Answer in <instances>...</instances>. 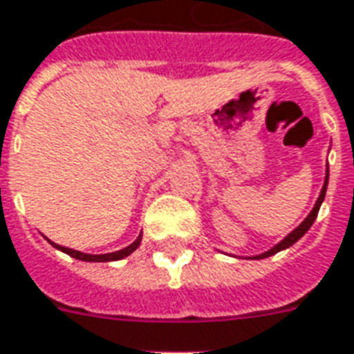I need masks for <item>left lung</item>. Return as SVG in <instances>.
<instances>
[{
	"mask_svg": "<svg viewBox=\"0 0 354 354\" xmlns=\"http://www.w3.org/2000/svg\"><path fill=\"white\" fill-rule=\"evenodd\" d=\"M326 185H328V167H326V177H325V185H323V190H321V194H319L317 203H315V207H313V209H312V212L308 214L306 220H304V222H302V224H300L299 227H297V230L291 231L288 237L283 239V241H281L280 244H276L274 248L268 250V252H265V254H261V256H256V259H265V257H268V256H274L276 252H280V250L289 248L291 244L297 243V241H299V239L302 237V235H304V233H306V231L310 230V227H312V224H313V222H315V218H317L319 207H321V203H323V199H325Z\"/></svg>",
	"mask_w": 354,
	"mask_h": 354,
	"instance_id": "1",
	"label": "left lung"
}]
</instances>
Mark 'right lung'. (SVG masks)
<instances>
[{
	"instance_id": "right-lung-1",
	"label": "right lung",
	"mask_w": 354,
	"mask_h": 354,
	"mask_svg": "<svg viewBox=\"0 0 354 354\" xmlns=\"http://www.w3.org/2000/svg\"><path fill=\"white\" fill-rule=\"evenodd\" d=\"M52 243V241H50ZM140 243H142V237H138L134 243L130 244V246H127V248L119 250V252H111V254H102V256H91V254H82V252H78V250H73V248H65V246H59V244L52 243L57 250H61V252H65V254H68L71 257H74V259H80V261H117V259H123V257L130 256L134 250L140 246Z\"/></svg>"
}]
</instances>
